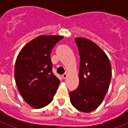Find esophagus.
Wrapping results in <instances>:
<instances>
[{"instance_id":"1","label":"esophagus","mask_w":128,"mask_h":128,"mask_svg":"<svg viewBox=\"0 0 128 128\" xmlns=\"http://www.w3.org/2000/svg\"><path fill=\"white\" fill-rule=\"evenodd\" d=\"M68 75V72H65L64 74L62 75V78H63V79H66V78H67Z\"/></svg>"}]
</instances>
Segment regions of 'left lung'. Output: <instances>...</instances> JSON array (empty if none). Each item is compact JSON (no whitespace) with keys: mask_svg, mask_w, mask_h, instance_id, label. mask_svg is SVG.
Instances as JSON below:
<instances>
[{"mask_svg":"<svg viewBox=\"0 0 128 128\" xmlns=\"http://www.w3.org/2000/svg\"><path fill=\"white\" fill-rule=\"evenodd\" d=\"M80 57V83L70 91V99L77 110L90 112L99 107L110 85L112 69L109 59L101 48L91 40L75 38Z\"/></svg>","mask_w":128,"mask_h":128,"instance_id":"1","label":"left lung"}]
</instances>
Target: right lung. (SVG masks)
<instances>
[{"label":"right lung","instance_id":"obj_1","mask_svg":"<svg viewBox=\"0 0 128 128\" xmlns=\"http://www.w3.org/2000/svg\"><path fill=\"white\" fill-rule=\"evenodd\" d=\"M63 38L61 36H40L24 46L15 64V80L24 100L34 108L52 102L60 81L52 71L50 53Z\"/></svg>","mask_w":128,"mask_h":128}]
</instances>
